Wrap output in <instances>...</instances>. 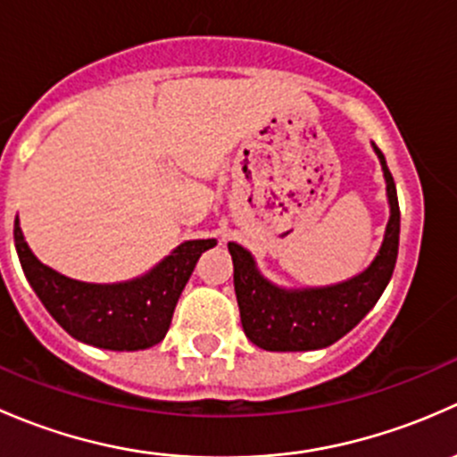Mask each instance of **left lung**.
<instances>
[{
  "label": "left lung",
  "mask_w": 457,
  "mask_h": 457,
  "mask_svg": "<svg viewBox=\"0 0 457 457\" xmlns=\"http://www.w3.org/2000/svg\"><path fill=\"white\" fill-rule=\"evenodd\" d=\"M373 150L385 172L389 223L380 250L365 271L327 287L285 289L258 271L254 256L245 247L228 243L241 325L256 347L267 352H312L329 347L370 314L389 285L398 258L400 207L385 154L376 145Z\"/></svg>",
  "instance_id": "1"
}]
</instances>
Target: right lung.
<instances>
[{"instance_id": "right-lung-1", "label": "right lung", "mask_w": 457, "mask_h": 457, "mask_svg": "<svg viewBox=\"0 0 457 457\" xmlns=\"http://www.w3.org/2000/svg\"><path fill=\"white\" fill-rule=\"evenodd\" d=\"M214 245V238L181 243L147 274L126 283H81L50 270L32 254L20 219H15V247L21 270L50 316L72 338L112 352L147 349L165 338L196 261Z\"/></svg>"}]
</instances>
